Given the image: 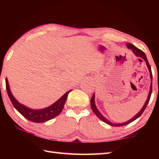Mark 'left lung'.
<instances>
[{
    "label": "left lung",
    "instance_id": "obj_1",
    "mask_svg": "<svg viewBox=\"0 0 159 159\" xmlns=\"http://www.w3.org/2000/svg\"><path fill=\"white\" fill-rule=\"evenodd\" d=\"M126 46H127V47H128V48L131 49L132 50H133V52H134V54L136 56L141 57V58H143L145 61H146V64H147V66L148 67V70H149V71H150V79H151V80H152L150 87V92H149V94H148V98H147L146 102H145L143 107H142V109H141V111H139V112L135 116H134L133 118H132L131 120H130L129 121H126V122H124V123H121V124H114V123H112V122H111V121H109V120H108L107 119H106V118L104 117V116H102V115L99 112V111L98 110V109H97L96 107L95 102H94V98H95V96H94V94H93V95L92 97V98H91V100H90L91 107H92V111H93V113L96 115V116L98 117L99 119H100L101 120L103 121L104 122H105L106 124H109V125H110V126H125V125H127L128 124L131 123L132 121H134L135 120H137L138 117H139L141 116V115H142V113H143V111H145V109H146V107L148 105V102H149L150 99V97H151V94H152V74L151 67L150 66L149 62H148V61L147 59V57H146V54H145L144 52H143L142 50H141L140 49L137 48V47L133 46V44H131V43H126Z\"/></svg>",
    "mask_w": 159,
    "mask_h": 159
}]
</instances>
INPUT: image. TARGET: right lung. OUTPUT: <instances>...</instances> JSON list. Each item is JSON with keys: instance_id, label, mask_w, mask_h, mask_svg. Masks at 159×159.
Returning <instances> with one entry per match:
<instances>
[{"instance_id": "obj_1", "label": "right lung", "mask_w": 159, "mask_h": 159, "mask_svg": "<svg viewBox=\"0 0 159 159\" xmlns=\"http://www.w3.org/2000/svg\"><path fill=\"white\" fill-rule=\"evenodd\" d=\"M5 82L7 92L9 98L10 100H11L13 106L26 119L36 123L45 122V121L53 119L54 117H55L58 115H59L63 109L64 104H65L67 100V96H68L69 93L71 92V90H70L67 92H66L60 99H59L56 102L52 104L51 106L43 109L33 110L29 109V108L19 103L15 99V98L12 95L11 91H10L7 79H6Z\"/></svg>"}]
</instances>
